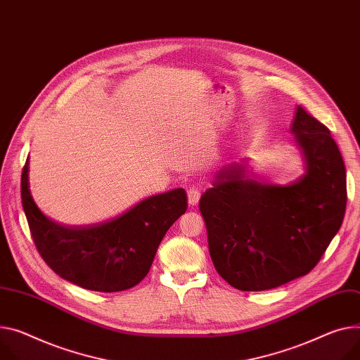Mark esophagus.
I'll return each instance as SVG.
<instances>
[{"label": "esophagus", "mask_w": 360, "mask_h": 360, "mask_svg": "<svg viewBox=\"0 0 360 360\" xmlns=\"http://www.w3.org/2000/svg\"><path fill=\"white\" fill-rule=\"evenodd\" d=\"M187 198H188V203H190L191 206L198 205V202H199V199H200V188H199L198 186L188 187V190H187Z\"/></svg>", "instance_id": "esophagus-1"}]
</instances>
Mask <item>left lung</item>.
I'll use <instances>...</instances> for the list:
<instances>
[{"label": "left lung", "mask_w": 360, "mask_h": 360, "mask_svg": "<svg viewBox=\"0 0 360 360\" xmlns=\"http://www.w3.org/2000/svg\"><path fill=\"white\" fill-rule=\"evenodd\" d=\"M291 132L306 174L290 186L250 179L245 164L216 174L199 207L217 274L240 291H264L309 274L339 232L346 169L326 125L297 106Z\"/></svg>", "instance_id": "obj_1"}]
</instances>
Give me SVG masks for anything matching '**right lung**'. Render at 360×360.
I'll list each match as a JSON object with an SVG mask.
<instances>
[{
  "label": "right lung",
  "mask_w": 360,
  "mask_h": 360,
  "mask_svg": "<svg viewBox=\"0 0 360 360\" xmlns=\"http://www.w3.org/2000/svg\"><path fill=\"white\" fill-rule=\"evenodd\" d=\"M21 202L44 262L63 280L82 288L117 292L148 274L165 232L186 212L183 188L147 198L102 224L66 226L46 217L29 188V160L21 174Z\"/></svg>",
  "instance_id": "obj_1"
}]
</instances>
